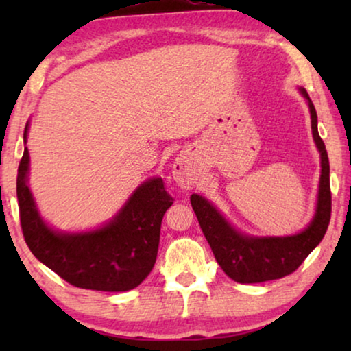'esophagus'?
Here are the masks:
<instances>
[{
    "instance_id": "1",
    "label": "esophagus",
    "mask_w": 351,
    "mask_h": 351,
    "mask_svg": "<svg viewBox=\"0 0 351 351\" xmlns=\"http://www.w3.org/2000/svg\"><path fill=\"white\" fill-rule=\"evenodd\" d=\"M172 176L182 189H191L198 184V174H196L189 156H177L174 166H172Z\"/></svg>"
}]
</instances>
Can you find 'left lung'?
<instances>
[{
	"instance_id": "8db88e82",
	"label": "left lung",
	"mask_w": 351,
	"mask_h": 351,
	"mask_svg": "<svg viewBox=\"0 0 351 351\" xmlns=\"http://www.w3.org/2000/svg\"><path fill=\"white\" fill-rule=\"evenodd\" d=\"M308 104L311 134L321 158V176L316 196V209L310 223L295 234L287 237H254L234 228L225 215L204 196L191 195L199 227L213 249L215 261L233 281L263 282L278 280L295 271L306 256L324 238L330 220L329 158L323 138L318 134V117L315 105L304 88H299Z\"/></svg>"
}]
</instances>
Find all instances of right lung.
<instances>
[{"label": "right lung", "mask_w": 351, "mask_h": 351, "mask_svg": "<svg viewBox=\"0 0 351 351\" xmlns=\"http://www.w3.org/2000/svg\"><path fill=\"white\" fill-rule=\"evenodd\" d=\"M28 128L23 131L27 143ZM30 153L17 171V199L23 238L33 256L76 287L124 292L137 287L156 262L162 215L172 198L161 177L142 182L108 222L88 232H59L41 217L28 186Z\"/></svg>", "instance_id": "1"}]
</instances>
